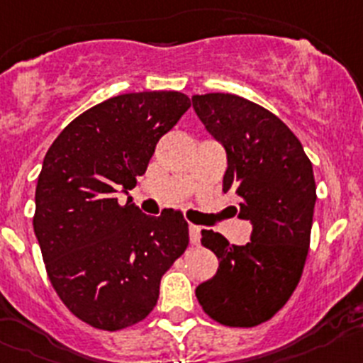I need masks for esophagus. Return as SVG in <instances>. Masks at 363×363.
I'll return each instance as SVG.
<instances>
[{
  "label": "esophagus",
  "instance_id": "obj_1",
  "mask_svg": "<svg viewBox=\"0 0 363 363\" xmlns=\"http://www.w3.org/2000/svg\"><path fill=\"white\" fill-rule=\"evenodd\" d=\"M199 230L201 228L196 227V225H189V238H191L192 245H198L199 242Z\"/></svg>",
  "mask_w": 363,
  "mask_h": 363
}]
</instances>
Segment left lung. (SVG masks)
I'll use <instances>...</instances> for the list:
<instances>
[{
  "instance_id": "1",
  "label": "left lung",
  "mask_w": 363,
  "mask_h": 363,
  "mask_svg": "<svg viewBox=\"0 0 363 363\" xmlns=\"http://www.w3.org/2000/svg\"><path fill=\"white\" fill-rule=\"evenodd\" d=\"M192 108L227 151L223 192L252 223L242 247L201 230V245L214 252L219 268L196 297L219 324L254 328L270 320L301 281L317 201L313 167L290 128L255 102L207 93L194 95Z\"/></svg>"
}]
</instances>
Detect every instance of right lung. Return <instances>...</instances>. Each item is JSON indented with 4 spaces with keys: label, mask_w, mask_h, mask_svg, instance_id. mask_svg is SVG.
<instances>
[{
    "label": "right lung",
    "mask_w": 363,
    "mask_h": 363,
    "mask_svg": "<svg viewBox=\"0 0 363 363\" xmlns=\"http://www.w3.org/2000/svg\"><path fill=\"white\" fill-rule=\"evenodd\" d=\"M191 108L179 91L111 97L69 122L43 160L34 232L50 282L77 318L104 331L144 320L162 275L189 245L182 212L142 214L131 191L156 144Z\"/></svg>",
    "instance_id": "obj_1"
}]
</instances>
